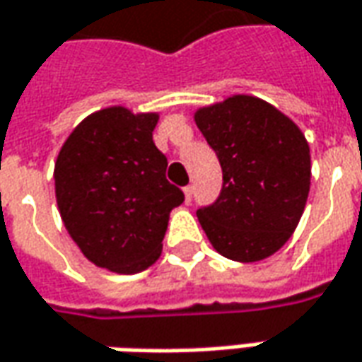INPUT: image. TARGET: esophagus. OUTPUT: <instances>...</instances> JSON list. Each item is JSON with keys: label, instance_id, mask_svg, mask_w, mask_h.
<instances>
[{"label": "esophagus", "instance_id": "obj_1", "mask_svg": "<svg viewBox=\"0 0 362 362\" xmlns=\"http://www.w3.org/2000/svg\"><path fill=\"white\" fill-rule=\"evenodd\" d=\"M192 192H194V188H192V186H186V188H184V200H186V204H190Z\"/></svg>", "mask_w": 362, "mask_h": 362}]
</instances>
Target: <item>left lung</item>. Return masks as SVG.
<instances>
[{"mask_svg": "<svg viewBox=\"0 0 362 362\" xmlns=\"http://www.w3.org/2000/svg\"><path fill=\"white\" fill-rule=\"evenodd\" d=\"M196 127L218 154L223 186L198 210L214 250L240 264L262 262L291 238L311 186V154L301 129L264 98L233 95L200 107Z\"/></svg>", "mask_w": 362, "mask_h": 362, "instance_id": "left-lung-1", "label": "left lung"}]
</instances>
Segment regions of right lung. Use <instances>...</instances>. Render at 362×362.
Instances as JSON below:
<instances>
[{
    "label": "right lung",
    "mask_w": 362,
    "mask_h": 362,
    "mask_svg": "<svg viewBox=\"0 0 362 362\" xmlns=\"http://www.w3.org/2000/svg\"><path fill=\"white\" fill-rule=\"evenodd\" d=\"M158 119L120 105L97 110L73 129L55 160L69 235L90 264L115 274H139L160 257L170 212L184 202L152 140Z\"/></svg>",
    "instance_id": "1"
}]
</instances>
